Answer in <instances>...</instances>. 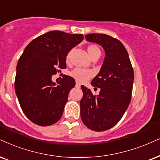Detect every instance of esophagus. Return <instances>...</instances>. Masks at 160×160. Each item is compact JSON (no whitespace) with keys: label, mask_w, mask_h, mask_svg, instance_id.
Here are the masks:
<instances>
[{"label":"esophagus","mask_w":160,"mask_h":160,"mask_svg":"<svg viewBox=\"0 0 160 160\" xmlns=\"http://www.w3.org/2000/svg\"><path fill=\"white\" fill-rule=\"evenodd\" d=\"M76 88H80V87H81V84H79V83H78V82H76Z\"/></svg>","instance_id":"34e87169"}]
</instances>
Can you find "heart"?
Returning a JSON list of instances; mask_svg holds the SVG:
<instances>
[{"label":"heart","instance_id":"heart-1","mask_svg":"<svg viewBox=\"0 0 160 160\" xmlns=\"http://www.w3.org/2000/svg\"><path fill=\"white\" fill-rule=\"evenodd\" d=\"M87 50H88V54L90 58H92V57L94 56H96V55L101 54V51H100L99 47L94 44L89 45L88 47ZM69 58H70V54H68V56H67V62H68ZM92 75H93V73H92L91 70H84V69L80 68H76L70 72V76L75 80L79 82H87V81L89 80L91 78Z\"/></svg>","mask_w":160,"mask_h":160}]
</instances>
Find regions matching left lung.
<instances>
[{
    "mask_svg": "<svg viewBox=\"0 0 160 160\" xmlns=\"http://www.w3.org/2000/svg\"><path fill=\"white\" fill-rule=\"evenodd\" d=\"M89 42L96 43L105 52L103 64L91 84L100 88L98 96L81 86V118L84 125L95 131H104L119 122L131 99L133 70L129 56L121 41L105 34L92 33L85 36Z\"/></svg>",
    "mask_w": 160,
    "mask_h": 160,
    "instance_id": "1",
    "label": "left lung"
}]
</instances>
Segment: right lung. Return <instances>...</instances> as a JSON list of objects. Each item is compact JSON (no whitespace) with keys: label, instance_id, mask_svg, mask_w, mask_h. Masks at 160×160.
I'll list each match as a JSON object with an SVG mask.
<instances>
[{"label":"right lung","instance_id":"obj_1","mask_svg":"<svg viewBox=\"0 0 160 160\" xmlns=\"http://www.w3.org/2000/svg\"><path fill=\"white\" fill-rule=\"evenodd\" d=\"M83 38L82 34L50 31L31 41L20 57L15 90L21 109L33 123L49 126L62 117L69 92L76 84L66 75L56 84L52 76L67 68V56Z\"/></svg>","mask_w":160,"mask_h":160}]
</instances>
